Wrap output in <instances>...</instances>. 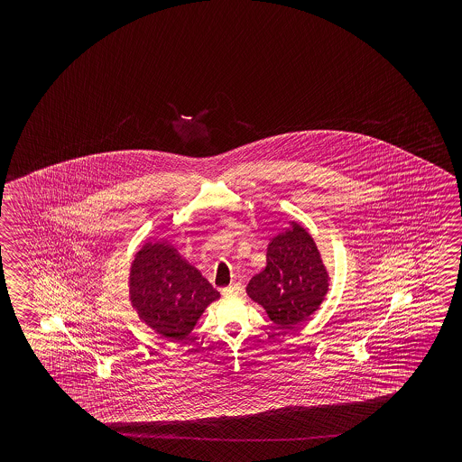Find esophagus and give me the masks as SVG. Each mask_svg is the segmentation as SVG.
Returning a JSON list of instances; mask_svg holds the SVG:
<instances>
[{
  "instance_id": "obj_1",
  "label": "esophagus",
  "mask_w": 462,
  "mask_h": 462,
  "mask_svg": "<svg viewBox=\"0 0 462 462\" xmlns=\"http://www.w3.org/2000/svg\"><path fill=\"white\" fill-rule=\"evenodd\" d=\"M239 294H241V285L239 284L229 285V287L223 289V295L225 297H236V295Z\"/></svg>"
}]
</instances>
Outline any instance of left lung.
<instances>
[{
	"label": "left lung",
	"mask_w": 462,
	"mask_h": 462,
	"mask_svg": "<svg viewBox=\"0 0 462 462\" xmlns=\"http://www.w3.org/2000/svg\"><path fill=\"white\" fill-rule=\"evenodd\" d=\"M267 265L245 287L281 328H294L320 309L330 287V274L312 235L299 221L269 237Z\"/></svg>",
	"instance_id": "8db88e82"
}]
</instances>
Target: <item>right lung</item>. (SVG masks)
Returning a JSON list of instances; mask_svg holds the SVG:
<instances>
[{
	"label": "right lung",
	"mask_w": 462,
	"mask_h": 462,
	"mask_svg": "<svg viewBox=\"0 0 462 462\" xmlns=\"http://www.w3.org/2000/svg\"><path fill=\"white\" fill-rule=\"evenodd\" d=\"M217 299V289L168 239L145 241L132 259L130 305L143 324L170 342L187 338Z\"/></svg>",
	"instance_id": "1"
}]
</instances>
